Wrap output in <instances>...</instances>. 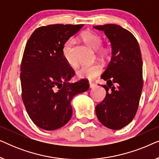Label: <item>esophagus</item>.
<instances>
[{
    "instance_id": "obj_1",
    "label": "esophagus",
    "mask_w": 159,
    "mask_h": 159,
    "mask_svg": "<svg viewBox=\"0 0 159 159\" xmlns=\"http://www.w3.org/2000/svg\"><path fill=\"white\" fill-rule=\"evenodd\" d=\"M95 87H96V84L93 83V82H90V88L93 89V88H95Z\"/></svg>"
}]
</instances>
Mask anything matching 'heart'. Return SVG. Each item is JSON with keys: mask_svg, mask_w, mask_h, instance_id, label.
<instances>
[{"mask_svg": "<svg viewBox=\"0 0 159 159\" xmlns=\"http://www.w3.org/2000/svg\"><path fill=\"white\" fill-rule=\"evenodd\" d=\"M80 38L85 44L93 49H96V53L103 61L108 59L111 56V49L107 46H101L102 39L98 34L91 31H85L80 34ZM64 59L69 66L76 65V61L72 54V40H68L64 43L62 49ZM102 71V66L99 64L92 65H82L77 70V75L81 79L92 80L98 76Z\"/></svg>", "mask_w": 159, "mask_h": 159, "instance_id": "1", "label": "heart"}]
</instances>
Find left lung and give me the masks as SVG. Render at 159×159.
I'll list each match as a JSON object with an SVG mask.
<instances>
[{
  "label": "left lung",
  "mask_w": 159,
  "mask_h": 159,
  "mask_svg": "<svg viewBox=\"0 0 159 159\" xmlns=\"http://www.w3.org/2000/svg\"><path fill=\"white\" fill-rule=\"evenodd\" d=\"M103 31L111 42L112 57L101 78L105 98L95 107L102 125L111 129H120L135 116L142 93L143 61L138 40L127 30L113 24L95 26Z\"/></svg>",
  "instance_id": "obj_1"
}]
</instances>
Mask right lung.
Wrapping results in <instances>:
<instances>
[{
	"label": "right lung",
	"instance_id": "1",
	"mask_svg": "<svg viewBox=\"0 0 159 159\" xmlns=\"http://www.w3.org/2000/svg\"><path fill=\"white\" fill-rule=\"evenodd\" d=\"M83 25L38 27L26 44L21 64V98L28 115L41 129L55 130L70 120L71 101L89 89L82 79L69 81L75 71L62 54L64 43Z\"/></svg>",
	"mask_w": 159,
	"mask_h": 159
}]
</instances>
